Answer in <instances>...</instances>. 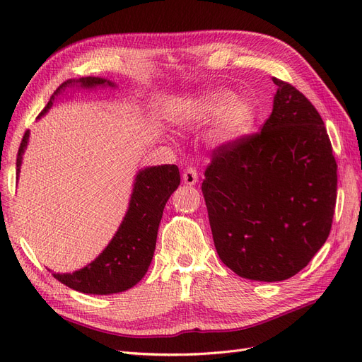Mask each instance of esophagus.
<instances>
[{
  "mask_svg": "<svg viewBox=\"0 0 362 362\" xmlns=\"http://www.w3.org/2000/svg\"><path fill=\"white\" fill-rule=\"evenodd\" d=\"M182 181H184V184H187V185H194L196 182H198V170H196L192 166H189L182 173Z\"/></svg>",
  "mask_w": 362,
  "mask_h": 362,
  "instance_id": "obj_1",
  "label": "esophagus"
}]
</instances>
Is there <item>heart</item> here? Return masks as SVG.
<instances>
[{
  "label": "heart",
  "mask_w": 362,
  "mask_h": 362,
  "mask_svg": "<svg viewBox=\"0 0 362 362\" xmlns=\"http://www.w3.org/2000/svg\"><path fill=\"white\" fill-rule=\"evenodd\" d=\"M196 116L201 120H210L217 116L214 137L218 141H234L254 128L257 110L250 101L234 98L231 92L222 90L202 96L196 104Z\"/></svg>",
  "instance_id": "1"
}]
</instances>
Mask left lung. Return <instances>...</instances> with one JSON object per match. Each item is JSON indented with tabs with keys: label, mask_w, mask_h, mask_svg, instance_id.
<instances>
[{
	"label": "left lung",
	"mask_w": 362,
	"mask_h": 362,
	"mask_svg": "<svg viewBox=\"0 0 362 362\" xmlns=\"http://www.w3.org/2000/svg\"><path fill=\"white\" fill-rule=\"evenodd\" d=\"M278 90L259 133L213 151L202 193L214 246L238 276H294L331 233L337 163L323 120L291 84Z\"/></svg>",
	"instance_id": "8db88e82"
}]
</instances>
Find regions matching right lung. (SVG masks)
<instances>
[{"instance_id": "obj_1", "label": "right lung", "mask_w": 362, "mask_h": 362, "mask_svg": "<svg viewBox=\"0 0 362 362\" xmlns=\"http://www.w3.org/2000/svg\"><path fill=\"white\" fill-rule=\"evenodd\" d=\"M75 84L86 87V89H92L96 86L115 87V83L105 78H98V76H84L80 80L64 81L54 92L37 119L49 110L54 100L64 92L66 87ZM28 137L30 131H25L16 157L18 175ZM180 181V170L175 164H163V166L139 170L134 180L133 193H131L128 211L103 254L89 266L74 273H63V275L54 273V278L72 290L87 294H113L134 287L145 276L152 257H154L164 205L170 194L178 189Z\"/></svg>"}]
</instances>
